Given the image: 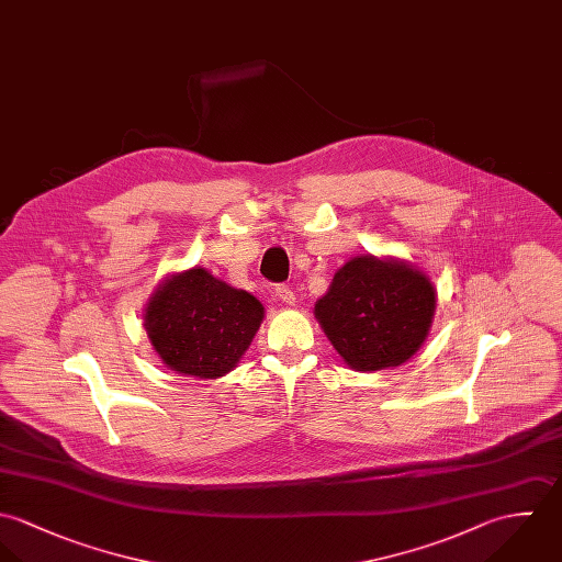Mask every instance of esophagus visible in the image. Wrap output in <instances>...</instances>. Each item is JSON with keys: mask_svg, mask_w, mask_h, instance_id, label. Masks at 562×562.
<instances>
[{"mask_svg": "<svg viewBox=\"0 0 562 562\" xmlns=\"http://www.w3.org/2000/svg\"><path fill=\"white\" fill-rule=\"evenodd\" d=\"M276 297H278L282 304H286V306H295V293H293L289 286H284V284H278V286H276Z\"/></svg>", "mask_w": 562, "mask_h": 562, "instance_id": "34e87169", "label": "esophagus"}]
</instances>
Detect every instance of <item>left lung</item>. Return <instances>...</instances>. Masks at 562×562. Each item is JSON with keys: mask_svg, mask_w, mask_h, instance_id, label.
Instances as JSON below:
<instances>
[{"mask_svg": "<svg viewBox=\"0 0 562 562\" xmlns=\"http://www.w3.org/2000/svg\"><path fill=\"white\" fill-rule=\"evenodd\" d=\"M437 289L413 262L373 254L337 269L315 319L342 362L362 373L408 362L432 328Z\"/></svg>", "mask_w": 562, "mask_h": 562, "instance_id": "8db88e82", "label": "left lung"}]
</instances>
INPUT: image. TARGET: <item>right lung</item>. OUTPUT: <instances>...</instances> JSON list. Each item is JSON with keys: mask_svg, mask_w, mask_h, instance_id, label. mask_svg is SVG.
I'll list each match as a JSON object with an SVG mask.
<instances>
[{"mask_svg": "<svg viewBox=\"0 0 562 562\" xmlns=\"http://www.w3.org/2000/svg\"><path fill=\"white\" fill-rule=\"evenodd\" d=\"M262 319L260 300L225 284L204 267L167 276L143 311L145 333L162 364L200 380L229 373Z\"/></svg>", "mask_w": 562, "mask_h": 562, "instance_id": "right-lung-1", "label": "right lung"}]
</instances>
